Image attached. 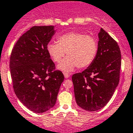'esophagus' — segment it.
Instances as JSON below:
<instances>
[{"label":"esophagus","instance_id":"obj_1","mask_svg":"<svg viewBox=\"0 0 133 133\" xmlns=\"http://www.w3.org/2000/svg\"><path fill=\"white\" fill-rule=\"evenodd\" d=\"M64 77L65 78H68L69 77V75L68 73H66V72H64Z\"/></svg>","mask_w":133,"mask_h":133}]
</instances>
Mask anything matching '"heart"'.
<instances>
[{
	"label": "heart",
	"mask_w": 133,
	"mask_h": 133,
	"mask_svg": "<svg viewBox=\"0 0 133 133\" xmlns=\"http://www.w3.org/2000/svg\"><path fill=\"white\" fill-rule=\"evenodd\" d=\"M57 43H49L47 51L51 59L56 63L61 61L58 65L61 70L72 71L78 66L83 69L90 65L96 58L97 43L92 36L76 32H70L59 36Z\"/></svg>",
	"instance_id": "1"
}]
</instances>
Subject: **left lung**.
Returning a JSON list of instances; mask_svg holds the SVG:
<instances>
[{"label": "left lung", "instance_id": "obj_1", "mask_svg": "<svg viewBox=\"0 0 133 133\" xmlns=\"http://www.w3.org/2000/svg\"><path fill=\"white\" fill-rule=\"evenodd\" d=\"M98 36V48L94 61L87 69L72 76L76 103L89 111L103 108L111 98L119 83V46L103 29Z\"/></svg>", "mask_w": 133, "mask_h": 133}]
</instances>
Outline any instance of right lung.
Instances as JSON below:
<instances>
[{"instance_id": "1", "label": "right lung", "mask_w": 133, "mask_h": 133, "mask_svg": "<svg viewBox=\"0 0 133 133\" xmlns=\"http://www.w3.org/2000/svg\"><path fill=\"white\" fill-rule=\"evenodd\" d=\"M54 26H34L19 38L10 56L15 93L33 112H45L55 106L64 75L47 51Z\"/></svg>"}]
</instances>
